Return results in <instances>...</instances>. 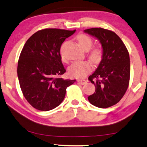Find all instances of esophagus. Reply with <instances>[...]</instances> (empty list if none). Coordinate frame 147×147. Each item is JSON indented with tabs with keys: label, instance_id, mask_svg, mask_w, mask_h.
I'll return each instance as SVG.
<instances>
[{
	"label": "esophagus",
	"instance_id": "esophagus-1",
	"mask_svg": "<svg viewBox=\"0 0 147 147\" xmlns=\"http://www.w3.org/2000/svg\"><path fill=\"white\" fill-rule=\"evenodd\" d=\"M78 82L80 83V84H86V82H87V81L85 80H82V79H79L78 80Z\"/></svg>",
	"mask_w": 147,
	"mask_h": 147
}]
</instances>
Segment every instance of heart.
Masks as SVG:
<instances>
[{
  "mask_svg": "<svg viewBox=\"0 0 147 147\" xmlns=\"http://www.w3.org/2000/svg\"><path fill=\"white\" fill-rule=\"evenodd\" d=\"M77 41L79 46L82 49H88L92 45V39L84 34H80L77 36ZM102 57V52L100 49L94 48L90 53V59L94 63L100 61ZM91 64L88 61H76L69 67V73L74 77L84 78L90 71Z\"/></svg>",
  "mask_w": 147,
  "mask_h": 147,
  "instance_id": "1",
  "label": "heart"
}]
</instances>
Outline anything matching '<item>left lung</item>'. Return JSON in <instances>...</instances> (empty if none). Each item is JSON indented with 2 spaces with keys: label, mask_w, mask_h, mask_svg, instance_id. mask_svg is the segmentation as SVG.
I'll list each match as a JSON object with an SVG mask.
<instances>
[{
  "label": "left lung",
  "mask_w": 147,
  "mask_h": 147,
  "mask_svg": "<svg viewBox=\"0 0 147 147\" xmlns=\"http://www.w3.org/2000/svg\"><path fill=\"white\" fill-rule=\"evenodd\" d=\"M84 32L98 39L103 49L100 63L88 77L95 86V92L88 99L96 107L108 108L121 100L129 86V52L115 32L102 28H92Z\"/></svg>",
  "instance_id": "1"
}]
</instances>
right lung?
<instances>
[{
    "mask_svg": "<svg viewBox=\"0 0 147 147\" xmlns=\"http://www.w3.org/2000/svg\"><path fill=\"white\" fill-rule=\"evenodd\" d=\"M75 31L41 30L24 46L18 63V77L24 96L36 109L48 111L57 108L65 98L66 88L76 82L60 77L66 71L60 49Z\"/></svg>",
    "mask_w": 147,
    "mask_h": 147,
    "instance_id": "add662e5",
    "label": "right lung"
}]
</instances>
